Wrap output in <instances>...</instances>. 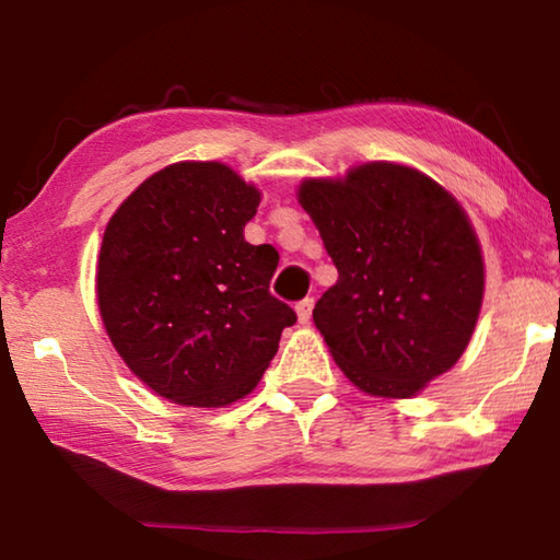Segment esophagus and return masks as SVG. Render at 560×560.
<instances>
[{"instance_id": "1", "label": "esophagus", "mask_w": 560, "mask_h": 560, "mask_svg": "<svg viewBox=\"0 0 560 560\" xmlns=\"http://www.w3.org/2000/svg\"><path fill=\"white\" fill-rule=\"evenodd\" d=\"M311 311H314V299H303V301L296 303V316H299L301 324H308Z\"/></svg>"}]
</instances>
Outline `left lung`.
I'll return each instance as SVG.
<instances>
[{
    "instance_id": "obj_1",
    "label": "left lung",
    "mask_w": 560,
    "mask_h": 560,
    "mask_svg": "<svg viewBox=\"0 0 560 560\" xmlns=\"http://www.w3.org/2000/svg\"><path fill=\"white\" fill-rule=\"evenodd\" d=\"M299 202L338 269L314 324L348 381L368 395L412 397L447 373L485 299L479 240L459 202L395 163L306 179Z\"/></svg>"
}]
</instances>
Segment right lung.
Masks as SVG:
<instances>
[{
	"mask_svg": "<svg viewBox=\"0 0 560 560\" xmlns=\"http://www.w3.org/2000/svg\"><path fill=\"white\" fill-rule=\"evenodd\" d=\"M261 192L222 163H175L148 177L103 234L96 293L126 365L177 405L249 395L296 324L271 296V244L244 240Z\"/></svg>",
	"mask_w": 560,
	"mask_h": 560,
	"instance_id": "right-lung-1",
	"label": "right lung"
}]
</instances>
